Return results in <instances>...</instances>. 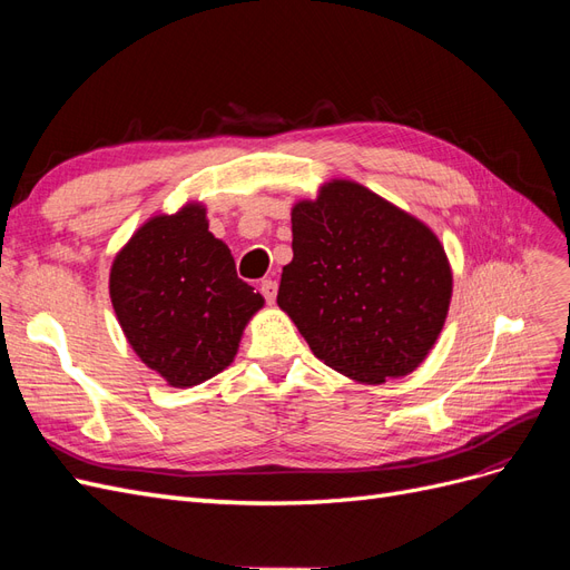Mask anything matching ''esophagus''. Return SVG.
I'll return each instance as SVG.
<instances>
[{"label":"esophagus","instance_id":"1","mask_svg":"<svg viewBox=\"0 0 570 570\" xmlns=\"http://www.w3.org/2000/svg\"><path fill=\"white\" fill-rule=\"evenodd\" d=\"M258 289H262L264 299H266L268 304H273V302H275V295H278V283L266 278V281H262V285H258Z\"/></svg>","mask_w":570,"mask_h":570}]
</instances>
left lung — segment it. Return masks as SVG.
<instances>
[{
    "mask_svg": "<svg viewBox=\"0 0 570 570\" xmlns=\"http://www.w3.org/2000/svg\"><path fill=\"white\" fill-rule=\"evenodd\" d=\"M292 252L278 306L325 366L375 385L421 364L452 297L444 249L421 220L335 180L292 209Z\"/></svg>",
    "mask_w": 570,
    "mask_h": 570,
    "instance_id": "8db88e82",
    "label": "left lung"
}]
</instances>
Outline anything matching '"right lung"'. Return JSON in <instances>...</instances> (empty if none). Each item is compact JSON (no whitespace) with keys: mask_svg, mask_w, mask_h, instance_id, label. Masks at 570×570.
<instances>
[{"mask_svg":"<svg viewBox=\"0 0 570 570\" xmlns=\"http://www.w3.org/2000/svg\"><path fill=\"white\" fill-rule=\"evenodd\" d=\"M109 292L130 347L174 387L226 368L264 306L197 204L145 223L116 256Z\"/></svg>","mask_w":570,"mask_h":570,"instance_id":"obj_1","label":"right lung"}]
</instances>
